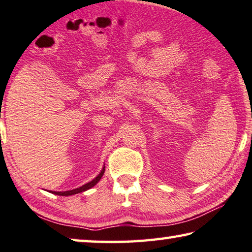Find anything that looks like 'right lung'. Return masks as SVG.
Listing matches in <instances>:
<instances>
[{
  "label": "right lung",
  "mask_w": 252,
  "mask_h": 252,
  "mask_svg": "<svg viewBox=\"0 0 252 252\" xmlns=\"http://www.w3.org/2000/svg\"><path fill=\"white\" fill-rule=\"evenodd\" d=\"M104 173V169H102V171L99 173L98 177H95L94 180L90 181V183H88L86 185H83L82 187H79L76 189H73V190H67V191H50L53 193H55V195H59V196H71V195H75V193H79V192H82V191H86L88 189H90L98 184V181L101 179V177L103 176Z\"/></svg>",
  "instance_id": "obj_1"
}]
</instances>
